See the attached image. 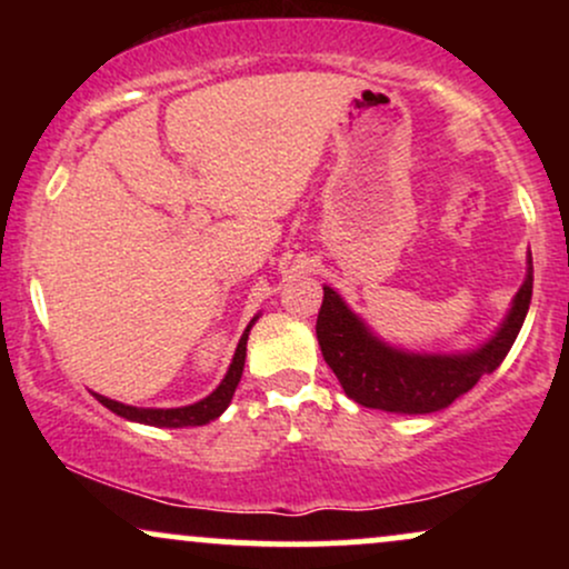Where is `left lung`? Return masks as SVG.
Returning <instances> with one entry per match:
<instances>
[{"label": "left lung", "instance_id": "obj_1", "mask_svg": "<svg viewBox=\"0 0 569 569\" xmlns=\"http://www.w3.org/2000/svg\"><path fill=\"white\" fill-rule=\"evenodd\" d=\"M532 299V257L511 310L485 345L462 352H411L382 342L335 289L323 286L316 335L321 352L352 401L396 415H430L492 375L519 337Z\"/></svg>", "mask_w": 569, "mask_h": 569}]
</instances>
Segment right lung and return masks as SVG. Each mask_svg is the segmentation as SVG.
I'll return each mask as SVG.
<instances>
[{
	"label": "right lung",
	"instance_id": "obj_1",
	"mask_svg": "<svg viewBox=\"0 0 569 569\" xmlns=\"http://www.w3.org/2000/svg\"><path fill=\"white\" fill-rule=\"evenodd\" d=\"M259 321V316L251 318V323L246 326L243 337H240L238 348H234L232 363L227 369L224 380L219 382V388L213 393H208L206 398H200L198 403H189V407H176V409H143V407H130V403H120L112 401L107 396H98V401L103 403L107 409H112L114 415L126 417L130 422H141V426H154V428H187V426H206V422L217 420V417L230 407L234 388H238L240 375H243L246 367V342H248V331L251 326Z\"/></svg>",
	"mask_w": 569,
	"mask_h": 569
}]
</instances>
